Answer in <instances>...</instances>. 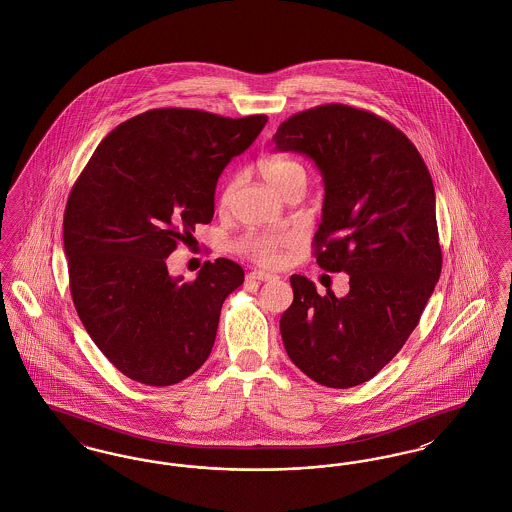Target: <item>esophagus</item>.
Listing matches in <instances>:
<instances>
[{
  "label": "esophagus",
  "instance_id": "esophagus-1",
  "mask_svg": "<svg viewBox=\"0 0 512 512\" xmlns=\"http://www.w3.org/2000/svg\"><path fill=\"white\" fill-rule=\"evenodd\" d=\"M247 278H249V280H272V278H276V276L270 274V272H265V270H251V272L247 274Z\"/></svg>",
  "mask_w": 512,
  "mask_h": 512
}]
</instances>
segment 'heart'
I'll return each mask as SVG.
<instances>
[{"instance_id": "1", "label": "heart", "mask_w": 512, "mask_h": 512, "mask_svg": "<svg viewBox=\"0 0 512 512\" xmlns=\"http://www.w3.org/2000/svg\"><path fill=\"white\" fill-rule=\"evenodd\" d=\"M259 172L268 184L280 194L292 182L307 178L301 163L288 159V157H263L259 161ZM292 245V236L288 234H255L247 236L242 242V251L247 253L253 261L274 267L282 261L284 251Z\"/></svg>"}]
</instances>
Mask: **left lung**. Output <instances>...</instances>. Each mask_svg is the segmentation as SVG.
Segmentation results:
<instances>
[{"label":"left lung","instance_id":"left-lung-1","mask_svg":"<svg viewBox=\"0 0 512 512\" xmlns=\"http://www.w3.org/2000/svg\"><path fill=\"white\" fill-rule=\"evenodd\" d=\"M272 142L315 161L324 182L318 267L349 274L345 297L318 295L293 274V303L280 318L284 347L317 384H365L405 345L439 280L432 176L401 130L341 103L293 115Z\"/></svg>","mask_w":512,"mask_h":512}]
</instances>
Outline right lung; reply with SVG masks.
I'll use <instances>...</instances> for the list:
<instances>
[{
    "label": "right lung",
    "mask_w": 512,
    "mask_h": 512,
    "mask_svg": "<svg viewBox=\"0 0 512 512\" xmlns=\"http://www.w3.org/2000/svg\"><path fill=\"white\" fill-rule=\"evenodd\" d=\"M267 121L151 109L107 134L74 182L63 219L74 307L130 380L172 386L207 361L220 307L244 284V268L207 261L182 282L167 257L195 224L213 220L220 172Z\"/></svg>",
    "instance_id": "right-lung-1"
}]
</instances>
